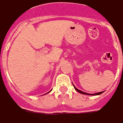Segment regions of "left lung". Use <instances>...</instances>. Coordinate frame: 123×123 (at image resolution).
<instances>
[{"mask_svg": "<svg viewBox=\"0 0 123 123\" xmlns=\"http://www.w3.org/2000/svg\"><path fill=\"white\" fill-rule=\"evenodd\" d=\"M74 86V85H73ZM74 89L77 91V92H80V94H86V95H99V94H102L104 92H98V93H96V94H87V93H86V92H82L81 90H79L78 89H77L74 86Z\"/></svg>", "mask_w": 123, "mask_h": 123, "instance_id": "8db88e82", "label": "left lung"}]
</instances>
